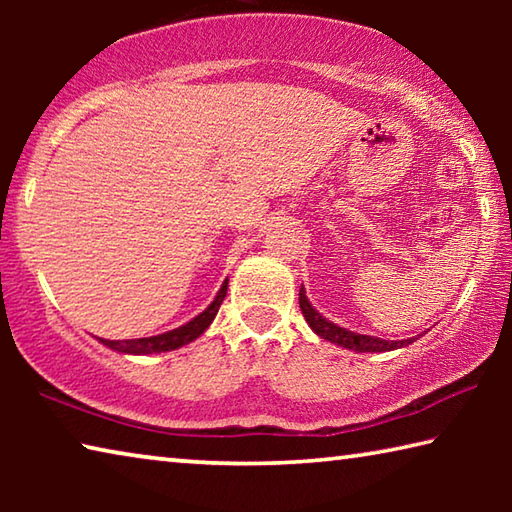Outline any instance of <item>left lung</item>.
<instances>
[{"mask_svg":"<svg viewBox=\"0 0 512 512\" xmlns=\"http://www.w3.org/2000/svg\"><path fill=\"white\" fill-rule=\"evenodd\" d=\"M298 296H300L302 316H305L309 327L314 329V332L320 336V339L341 345V348H345V350H354V352H388V350H397V348H404V345L413 343L411 339H406V341H384V339H375V336H368V334L350 332V329L334 325L332 320H327V318L320 316L318 311L311 307V302L307 300L305 287H300Z\"/></svg>","mask_w":512,"mask_h":512,"instance_id":"obj_1","label":"left lung"}]
</instances>
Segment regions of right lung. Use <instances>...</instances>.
I'll return each instance as SVG.
<instances>
[{"mask_svg": "<svg viewBox=\"0 0 512 512\" xmlns=\"http://www.w3.org/2000/svg\"><path fill=\"white\" fill-rule=\"evenodd\" d=\"M225 291H228V280L221 284L219 293L212 300V305L207 307L203 314H198L196 318L189 320V323L180 325L171 332H164L158 336H146V339H128V341H108V339H99L106 348L121 352V354H160V352H169V350H178L183 345L192 343L194 339H198L210 323L214 320V316L219 314V307L225 298Z\"/></svg>", "mask_w": 512, "mask_h": 512, "instance_id": "1", "label": "right lung"}]
</instances>
